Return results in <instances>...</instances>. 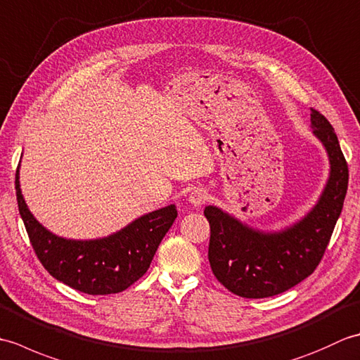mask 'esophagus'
<instances>
[{
  "label": "esophagus",
  "instance_id": "obj_1",
  "mask_svg": "<svg viewBox=\"0 0 360 360\" xmlns=\"http://www.w3.org/2000/svg\"><path fill=\"white\" fill-rule=\"evenodd\" d=\"M207 200H209V192L201 187L193 188L192 193L188 195V201H190V204H193L195 207H200V205L205 204V201Z\"/></svg>",
  "mask_w": 360,
  "mask_h": 360
}]
</instances>
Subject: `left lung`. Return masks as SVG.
Masks as SVG:
<instances>
[{
  "label": "left lung",
  "mask_w": 360,
  "mask_h": 360,
  "mask_svg": "<svg viewBox=\"0 0 360 360\" xmlns=\"http://www.w3.org/2000/svg\"><path fill=\"white\" fill-rule=\"evenodd\" d=\"M314 134L325 145L331 172L316 207L283 232L255 231L226 212L207 205L210 224L209 262L218 281L231 292L246 298H264L285 292L316 271L348 188V164L330 122L311 108Z\"/></svg>",
  "instance_id": "obj_1"
}]
</instances>
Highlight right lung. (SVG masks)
Listing matches in <instances>:
<instances>
[{
    "label": "right lung",
    "instance_id": "right-lung-1",
    "mask_svg": "<svg viewBox=\"0 0 360 360\" xmlns=\"http://www.w3.org/2000/svg\"><path fill=\"white\" fill-rule=\"evenodd\" d=\"M18 210L35 255L53 278L89 295L117 294L148 271L158 246L178 217L174 205L147 213L101 240H66L51 233L29 212L15 174Z\"/></svg>",
    "mask_w": 360,
    "mask_h": 360
}]
</instances>
